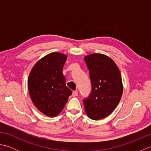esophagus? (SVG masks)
<instances>
[{"mask_svg":"<svg viewBox=\"0 0 151 151\" xmlns=\"http://www.w3.org/2000/svg\"><path fill=\"white\" fill-rule=\"evenodd\" d=\"M72 95H73V97H76V96H77L78 95V91H76V90L73 91Z\"/></svg>","mask_w":151,"mask_h":151,"instance_id":"1","label":"esophagus"}]
</instances>
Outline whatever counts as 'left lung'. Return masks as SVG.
I'll return each instance as SVG.
<instances>
[{
  "label": "left lung",
  "instance_id": "8db88e82",
  "mask_svg": "<svg viewBox=\"0 0 151 151\" xmlns=\"http://www.w3.org/2000/svg\"><path fill=\"white\" fill-rule=\"evenodd\" d=\"M84 60L91 83V93L83 99L85 111L91 119H101L111 114L121 100V75L114 61L104 54H89Z\"/></svg>",
  "mask_w": 151,
  "mask_h": 151
}]
</instances>
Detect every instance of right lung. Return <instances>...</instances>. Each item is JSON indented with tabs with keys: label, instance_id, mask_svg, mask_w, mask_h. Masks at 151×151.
<instances>
[{
	"label": "right lung",
	"instance_id": "obj_1",
	"mask_svg": "<svg viewBox=\"0 0 151 151\" xmlns=\"http://www.w3.org/2000/svg\"><path fill=\"white\" fill-rule=\"evenodd\" d=\"M66 60L67 56L62 53L48 54L35 64L28 77V91L34 104L50 117L63 110L72 94L62 73Z\"/></svg>",
	"mask_w": 151,
	"mask_h": 151
}]
</instances>
